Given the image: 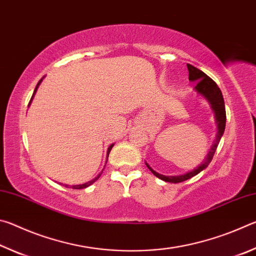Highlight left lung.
Returning <instances> with one entry per match:
<instances>
[{
	"label": "left lung",
	"instance_id": "8db88e82",
	"mask_svg": "<svg viewBox=\"0 0 256 256\" xmlns=\"http://www.w3.org/2000/svg\"><path fill=\"white\" fill-rule=\"evenodd\" d=\"M188 80L192 82H196V92L198 94H201V96L204 97L206 100L210 102L212 110H214L216 115V126H218V132H216L214 144H212L209 154H208L206 158L204 159V162H203L200 166L196 167V170L188 172L186 174L178 175V176H164L162 174H158L157 172H154L152 168L146 162V167L149 168L150 172H152L156 177H158V178L162 180L164 182H168V183H175V184L192 178L193 176L198 175V172H201L203 170H206L208 164L211 162L212 158H214L216 146L219 144L220 138H222V134L224 132V126H226V108H224V102L222 90L219 89V86H216V82L212 80L210 76H208L204 72L198 70V68H196V66L188 64Z\"/></svg>",
	"mask_w": 256,
	"mask_h": 256
}]
</instances>
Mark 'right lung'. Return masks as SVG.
<instances>
[{"label": "right lung", "mask_w": 256, "mask_h": 256, "mask_svg": "<svg viewBox=\"0 0 256 256\" xmlns=\"http://www.w3.org/2000/svg\"><path fill=\"white\" fill-rule=\"evenodd\" d=\"M42 81V79H40V82H38L37 84V86H36V88H34V94H32V99H30V102H29V105H30V102H32V98H34V94H36V92H37V88H38V86L40 84V82ZM112 146H114V144H110V148H108V150H107V159H108V156H110V150H112ZM102 172L100 174H99L97 177H94V180H89V182H86V183H84V184H80V185H72L71 188H74V190H80V188H88V186H90L92 184H94V182H96L99 177H100V175H102ZM66 188H68V185H66Z\"/></svg>", "instance_id": "right-lung-1"}]
</instances>
